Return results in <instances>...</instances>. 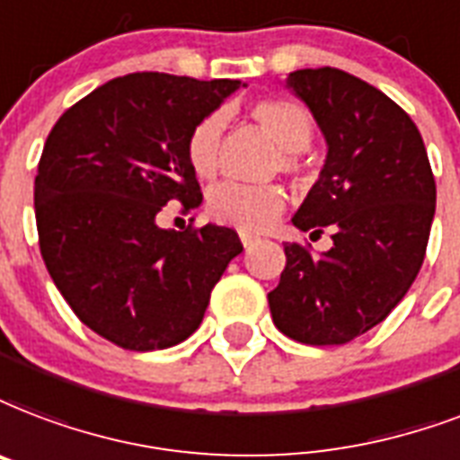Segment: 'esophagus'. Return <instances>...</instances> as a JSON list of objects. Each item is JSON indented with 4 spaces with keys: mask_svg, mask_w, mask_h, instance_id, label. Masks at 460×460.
Returning <instances> with one entry per match:
<instances>
[{
    "mask_svg": "<svg viewBox=\"0 0 460 460\" xmlns=\"http://www.w3.org/2000/svg\"><path fill=\"white\" fill-rule=\"evenodd\" d=\"M238 236H241V243H243L245 248H248V245H253L255 241H258V236H253V234H248V231H241Z\"/></svg>",
    "mask_w": 460,
    "mask_h": 460,
    "instance_id": "obj_1",
    "label": "esophagus"
}]
</instances>
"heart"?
I'll return each instance as SVG.
<instances>
[{"label":"heart","mask_w":460,"mask_h":460,"mask_svg":"<svg viewBox=\"0 0 460 460\" xmlns=\"http://www.w3.org/2000/svg\"><path fill=\"white\" fill-rule=\"evenodd\" d=\"M251 118L277 142L279 161L277 166L285 173H299L301 152L314 135L311 118L289 98H262L251 105ZM224 115L209 113L190 129L185 142L188 164L199 178H215L219 168V145H222ZM287 195L279 185H243L222 183L207 195V212L219 224L241 231H262L282 215Z\"/></svg>","instance_id":"1"}]
</instances>
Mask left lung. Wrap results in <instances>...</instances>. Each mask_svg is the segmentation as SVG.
Masks as SVG:
<instances>
[{"instance_id": "8db88e82", "label": "left lung", "mask_w": 460, "mask_h": 460, "mask_svg": "<svg viewBox=\"0 0 460 460\" xmlns=\"http://www.w3.org/2000/svg\"><path fill=\"white\" fill-rule=\"evenodd\" d=\"M287 89L308 105L328 142L321 175L294 226L332 229L314 258L287 243L270 314L304 345H345L391 314L425 261L437 185L422 135L401 105L335 66L296 69Z\"/></svg>"}]
</instances>
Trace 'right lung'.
<instances>
[{
  "mask_svg": "<svg viewBox=\"0 0 460 460\" xmlns=\"http://www.w3.org/2000/svg\"><path fill=\"white\" fill-rule=\"evenodd\" d=\"M238 86L161 72L118 76L65 111L48 135L33 190L40 255L76 318L122 349L190 338L243 251L226 226L156 224L173 199L183 212L202 202L185 142Z\"/></svg>",
  "mask_w": 460,
  "mask_h": 460,
  "instance_id": "right-lung-1",
  "label": "right lung"
}]
</instances>
